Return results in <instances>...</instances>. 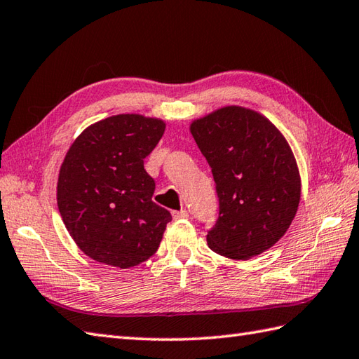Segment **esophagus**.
I'll return each mask as SVG.
<instances>
[{
  "label": "esophagus",
  "instance_id": "obj_1",
  "mask_svg": "<svg viewBox=\"0 0 359 359\" xmlns=\"http://www.w3.org/2000/svg\"><path fill=\"white\" fill-rule=\"evenodd\" d=\"M172 217L173 219H181V218H187L189 213L186 209H181V210H173L172 212Z\"/></svg>",
  "mask_w": 359,
  "mask_h": 359
}]
</instances>
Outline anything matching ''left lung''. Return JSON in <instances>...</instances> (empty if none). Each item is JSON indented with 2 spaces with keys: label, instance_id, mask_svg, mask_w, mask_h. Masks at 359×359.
<instances>
[{
  "label": "left lung",
  "instance_id": "1",
  "mask_svg": "<svg viewBox=\"0 0 359 359\" xmlns=\"http://www.w3.org/2000/svg\"><path fill=\"white\" fill-rule=\"evenodd\" d=\"M209 163L219 213L207 232L213 252L249 259L287 232L301 198L297 161L266 116L229 106L190 126Z\"/></svg>",
  "mask_w": 359,
  "mask_h": 359
}]
</instances>
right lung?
<instances>
[{"mask_svg": "<svg viewBox=\"0 0 359 359\" xmlns=\"http://www.w3.org/2000/svg\"><path fill=\"white\" fill-rule=\"evenodd\" d=\"M165 129L161 119L115 115L79 135L61 164L57 200L70 236L87 257L119 269L158 250L170 212L152 201L144 158Z\"/></svg>", "mask_w": 359, "mask_h": 359, "instance_id": "1", "label": "right lung"}]
</instances>
